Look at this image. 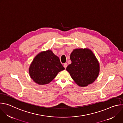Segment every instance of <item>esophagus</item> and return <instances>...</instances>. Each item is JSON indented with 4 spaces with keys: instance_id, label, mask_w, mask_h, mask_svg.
Segmentation results:
<instances>
[{
    "instance_id": "34e87169",
    "label": "esophagus",
    "mask_w": 123,
    "mask_h": 123,
    "mask_svg": "<svg viewBox=\"0 0 123 123\" xmlns=\"http://www.w3.org/2000/svg\"><path fill=\"white\" fill-rule=\"evenodd\" d=\"M67 66H68V64H67V63H64V64L63 66H64V67L65 68H67Z\"/></svg>"
}]
</instances>
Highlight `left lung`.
Instances as JSON below:
<instances>
[{
    "label": "left lung",
    "instance_id": "8db88e82",
    "mask_svg": "<svg viewBox=\"0 0 123 123\" xmlns=\"http://www.w3.org/2000/svg\"><path fill=\"white\" fill-rule=\"evenodd\" d=\"M72 63L66 70L80 86L84 87L93 83L100 72V65L92 51L88 48L75 49L70 55Z\"/></svg>",
    "mask_w": 123,
    "mask_h": 123
}]
</instances>
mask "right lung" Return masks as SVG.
<instances>
[{"mask_svg": "<svg viewBox=\"0 0 123 123\" xmlns=\"http://www.w3.org/2000/svg\"><path fill=\"white\" fill-rule=\"evenodd\" d=\"M65 68L59 58L50 49L41 51L30 64L29 73L31 78L40 85L49 83Z\"/></svg>", "mask_w": 123, "mask_h": 123, "instance_id": "add662e5", "label": "right lung"}]
</instances>
